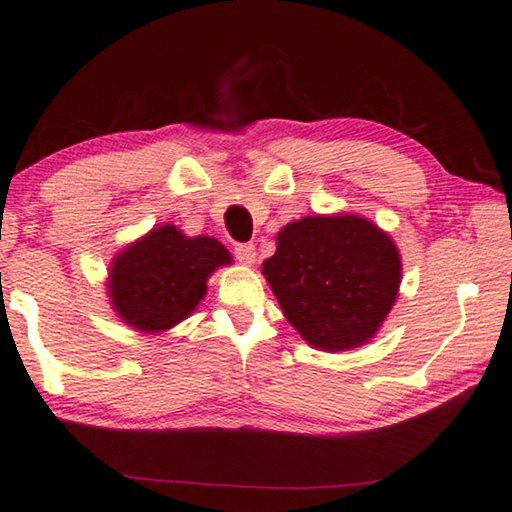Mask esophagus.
Wrapping results in <instances>:
<instances>
[{
    "label": "esophagus",
    "instance_id": "1",
    "mask_svg": "<svg viewBox=\"0 0 512 512\" xmlns=\"http://www.w3.org/2000/svg\"><path fill=\"white\" fill-rule=\"evenodd\" d=\"M255 246L253 244H237L235 246V257L239 259L241 264H246V266H250V264H255Z\"/></svg>",
    "mask_w": 512,
    "mask_h": 512
}]
</instances>
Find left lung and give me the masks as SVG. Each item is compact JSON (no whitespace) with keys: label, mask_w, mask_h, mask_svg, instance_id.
<instances>
[{"label":"left lung","mask_w":512,"mask_h":512,"mask_svg":"<svg viewBox=\"0 0 512 512\" xmlns=\"http://www.w3.org/2000/svg\"><path fill=\"white\" fill-rule=\"evenodd\" d=\"M262 273L295 331L322 351L376 336L401 286L392 237L358 215L302 217L280 230Z\"/></svg>","instance_id":"left-lung-1"}]
</instances>
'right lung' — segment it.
<instances>
[{
    "label": "right lung",
    "instance_id": "right-lung-1",
    "mask_svg": "<svg viewBox=\"0 0 512 512\" xmlns=\"http://www.w3.org/2000/svg\"><path fill=\"white\" fill-rule=\"evenodd\" d=\"M230 262L228 250L208 235L185 237L172 224L152 228L111 262V306L141 333L172 329L197 309L208 277Z\"/></svg>",
    "mask_w": 512,
    "mask_h": 512
}]
</instances>
